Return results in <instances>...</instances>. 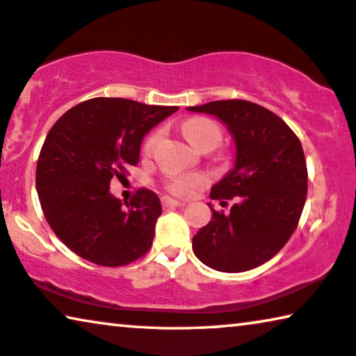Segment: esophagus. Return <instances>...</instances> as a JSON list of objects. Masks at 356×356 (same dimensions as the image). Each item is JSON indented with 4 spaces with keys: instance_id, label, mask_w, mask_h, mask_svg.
<instances>
[{
    "instance_id": "esophagus-1",
    "label": "esophagus",
    "mask_w": 356,
    "mask_h": 356,
    "mask_svg": "<svg viewBox=\"0 0 356 356\" xmlns=\"http://www.w3.org/2000/svg\"><path fill=\"white\" fill-rule=\"evenodd\" d=\"M161 203H163L164 208H185L184 201H177V200L168 198V196H164V198L161 200Z\"/></svg>"
}]
</instances>
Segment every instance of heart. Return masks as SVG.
Instances as JSON below:
<instances>
[{
    "label": "heart",
    "instance_id": "heart-1",
    "mask_svg": "<svg viewBox=\"0 0 356 356\" xmlns=\"http://www.w3.org/2000/svg\"><path fill=\"white\" fill-rule=\"evenodd\" d=\"M182 132L187 137V140L192 144L196 150L201 148H216L222 139L220 127L214 121L208 118H190L182 124ZM161 137V131L153 132L145 142L144 150L147 155H150L153 148L158 144ZM206 182V177L201 174H180L169 179L168 188L169 192L179 196H188L193 193V190Z\"/></svg>",
    "mask_w": 356,
    "mask_h": 356
}]
</instances>
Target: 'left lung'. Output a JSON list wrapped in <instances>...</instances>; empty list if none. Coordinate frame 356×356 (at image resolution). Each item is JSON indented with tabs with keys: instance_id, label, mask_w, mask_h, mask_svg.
<instances>
[{
	"instance_id": "1",
	"label": "left lung",
	"mask_w": 356,
	"mask_h": 356,
	"mask_svg": "<svg viewBox=\"0 0 356 356\" xmlns=\"http://www.w3.org/2000/svg\"><path fill=\"white\" fill-rule=\"evenodd\" d=\"M188 111L216 116L235 142V163L212 185L211 200H232L229 214L193 236V252L208 267L246 272L270 261L293 235L307 198V164L300 140L272 111L248 100H216Z\"/></svg>"
}]
</instances>
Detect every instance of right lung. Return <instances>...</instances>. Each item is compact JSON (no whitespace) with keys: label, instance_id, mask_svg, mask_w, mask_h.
<instances>
[{"label":"right lung","instance_id":"right-lung-1","mask_svg":"<svg viewBox=\"0 0 356 356\" xmlns=\"http://www.w3.org/2000/svg\"><path fill=\"white\" fill-rule=\"evenodd\" d=\"M177 110L95 97L51 127L36 164V192L52 232L79 257L121 267L150 249L160 198L140 188L124 207L110 193V180L139 163L147 132Z\"/></svg>","mask_w":356,"mask_h":356}]
</instances>
